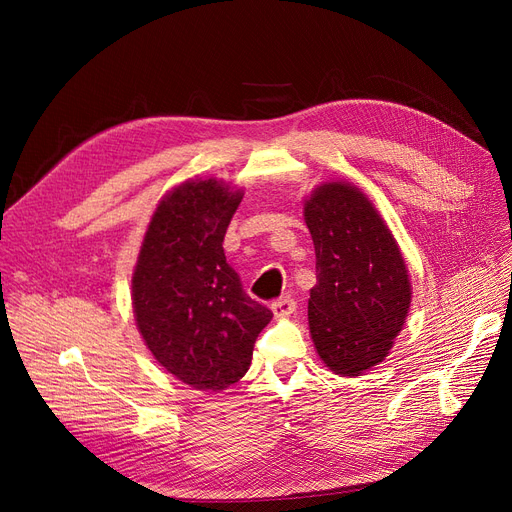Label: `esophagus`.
I'll list each match as a JSON object with an SVG mask.
<instances>
[{
  "label": "esophagus",
  "instance_id": "34e87169",
  "mask_svg": "<svg viewBox=\"0 0 512 512\" xmlns=\"http://www.w3.org/2000/svg\"><path fill=\"white\" fill-rule=\"evenodd\" d=\"M294 309H297V303H294V299H290V297H284V299H278L276 303H272V311L278 319L292 315Z\"/></svg>",
  "mask_w": 512,
  "mask_h": 512
}]
</instances>
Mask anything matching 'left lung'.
<instances>
[{"instance_id": "1", "label": "left lung", "mask_w": 512, "mask_h": 512, "mask_svg": "<svg viewBox=\"0 0 512 512\" xmlns=\"http://www.w3.org/2000/svg\"><path fill=\"white\" fill-rule=\"evenodd\" d=\"M317 284L309 332L324 365L357 378L382 363L411 307L407 261L375 203L346 180L315 186L303 205Z\"/></svg>"}]
</instances>
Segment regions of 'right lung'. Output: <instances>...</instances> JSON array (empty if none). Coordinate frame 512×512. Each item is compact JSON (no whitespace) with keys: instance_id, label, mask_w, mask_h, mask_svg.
<instances>
[{"instance_id":"obj_1","label":"right lung","mask_w":512,"mask_h":512,"mask_svg":"<svg viewBox=\"0 0 512 512\" xmlns=\"http://www.w3.org/2000/svg\"><path fill=\"white\" fill-rule=\"evenodd\" d=\"M242 188L188 178L157 203L132 272V313L153 359L182 384L222 392L251 367L272 311L242 292L224 234Z\"/></svg>"}]
</instances>
